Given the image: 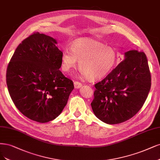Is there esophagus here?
Instances as JSON below:
<instances>
[{
    "label": "esophagus",
    "mask_w": 160,
    "mask_h": 160,
    "mask_svg": "<svg viewBox=\"0 0 160 160\" xmlns=\"http://www.w3.org/2000/svg\"><path fill=\"white\" fill-rule=\"evenodd\" d=\"M82 86V84L79 81H74V87L75 89H79Z\"/></svg>",
    "instance_id": "obj_1"
}]
</instances>
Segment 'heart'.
Returning a JSON list of instances; mask_svg holds the SVG:
<instances>
[{"label":"heart","instance_id":"1","mask_svg":"<svg viewBox=\"0 0 160 160\" xmlns=\"http://www.w3.org/2000/svg\"><path fill=\"white\" fill-rule=\"evenodd\" d=\"M78 60L80 74L90 80H99L113 69L117 61V52L102 43L88 38L75 40L71 48H65L62 55V68L69 72L75 68Z\"/></svg>","mask_w":160,"mask_h":160}]
</instances>
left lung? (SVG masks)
<instances>
[{
    "label": "left lung",
    "instance_id": "obj_1",
    "mask_svg": "<svg viewBox=\"0 0 160 160\" xmlns=\"http://www.w3.org/2000/svg\"><path fill=\"white\" fill-rule=\"evenodd\" d=\"M95 87L91 104L99 120L116 124L133 117L150 90L151 75L146 54L137 50L125 52L123 61Z\"/></svg>",
    "mask_w": 160,
    "mask_h": 160
}]
</instances>
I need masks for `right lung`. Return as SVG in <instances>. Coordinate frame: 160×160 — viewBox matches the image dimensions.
I'll use <instances>...</instances> for the list:
<instances>
[{
  "instance_id": "1",
  "label": "right lung",
  "mask_w": 160,
  "mask_h": 160,
  "mask_svg": "<svg viewBox=\"0 0 160 160\" xmlns=\"http://www.w3.org/2000/svg\"><path fill=\"white\" fill-rule=\"evenodd\" d=\"M57 43L50 36L34 33L18 45L7 68V84L15 106L41 123L62 113L74 89L59 70L62 52Z\"/></svg>"
}]
</instances>
